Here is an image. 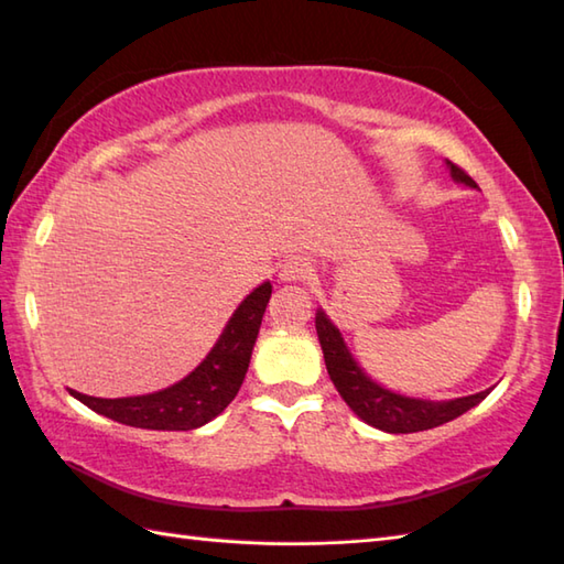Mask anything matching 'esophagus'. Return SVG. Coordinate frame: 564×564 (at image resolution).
I'll list each match as a JSON object with an SVG mask.
<instances>
[{
	"instance_id": "esophagus-1",
	"label": "esophagus",
	"mask_w": 564,
	"mask_h": 564,
	"mask_svg": "<svg viewBox=\"0 0 564 564\" xmlns=\"http://www.w3.org/2000/svg\"><path fill=\"white\" fill-rule=\"evenodd\" d=\"M313 275V267L303 259H289L281 263L279 279L283 283H295V281H307Z\"/></svg>"
}]
</instances>
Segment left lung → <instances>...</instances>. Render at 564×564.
<instances>
[{"instance_id": "8db88e82", "label": "left lung", "mask_w": 564, "mask_h": 564, "mask_svg": "<svg viewBox=\"0 0 564 564\" xmlns=\"http://www.w3.org/2000/svg\"><path fill=\"white\" fill-rule=\"evenodd\" d=\"M447 165L452 171V178L469 187H477V183L469 178V173L462 171L457 163L447 161ZM315 327L319 347H323L325 355V367L329 379L335 383V389L364 423L386 430V433H421V430L449 423L455 421L457 415L467 413L469 408L481 403L491 393L489 389L445 403L405 399V395L381 389L379 383H373L367 373L357 367V361L351 359L349 349L345 347V341H341L339 329L329 323L325 313H317Z\"/></svg>"}]
</instances>
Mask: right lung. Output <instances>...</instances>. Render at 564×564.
<instances>
[{"mask_svg": "<svg viewBox=\"0 0 564 564\" xmlns=\"http://www.w3.org/2000/svg\"><path fill=\"white\" fill-rule=\"evenodd\" d=\"M271 297V283L259 285L247 295L223 337L209 351L207 359L191 377H185L171 389L131 395V399H95L70 391L77 401H83L95 413L112 417L117 423L143 430H193L213 421L235 401L241 381L247 377L253 341H257L261 317L267 313Z\"/></svg>", "mask_w": 564, "mask_h": 564, "instance_id": "add662e5", "label": "right lung"}]
</instances>
